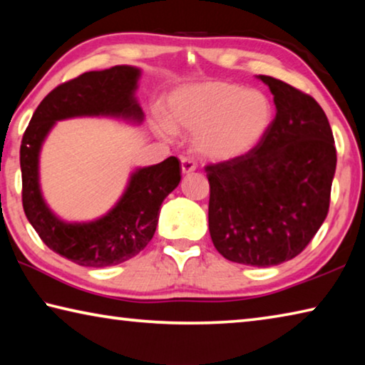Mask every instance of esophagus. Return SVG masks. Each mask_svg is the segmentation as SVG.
Segmentation results:
<instances>
[{
  "mask_svg": "<svg viewBox=\"0 0 365 365\" xmlns=\"http://www.w3.org/2000/svg\"><path fill=\"white\" fill-rule=\"evenodd\" d=\"M180 164H182V174L183 175L185 174H191V172L196 170V164L191 159H188V158H182Z\"/></svg>",
  "mask_w": 365,
  "mask_h": 365,
  "instance_id": "esophagus-1",
  "label": "esophagus"
}]
</instances>
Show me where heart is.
<instances>
[{
    "label": "heart",
    "instance_id": "1",
    "mask_svg": "<svg viewBox=\"0 0 365 365\" xmlns=\"http://www.w3.org/2000/svg\"><path fill=\"white\" fill-rule=\"evenodd\" d=\"M272 119L274 109L262 91L212 80L172 91L164 117H154L153 128L164 140L174 132L193 133L191 145L197 156L225 163L256 150Z\"/></svg>",
    "mask_w": 365,
    "mask_h": 365
}]
</instances>
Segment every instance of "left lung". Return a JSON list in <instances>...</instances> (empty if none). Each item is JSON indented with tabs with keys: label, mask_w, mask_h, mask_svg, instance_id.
Returning a JSON list of instances; mask_svg holds the SVG:
<instances>
[{
	"label": "left lung",
	"mask_w": 365,
	"mask_h": 365,
	"mask_svg": "<svg viewBox=\"0 0 365 365\" xmlns=\"http://www.w3.org/2000/svg\"><path fill=\"white\" fill-rule=\"evenodd\" d=\"M257 78L274 95L275 119L256 150L209 165V233L232 262L270 267L306 248L329 212L336 150L319 103L282 80Z\"/></svg>",
	"instance_id": "obj_1"
}]
</instances>
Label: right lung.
<instances>
[{"mask_svg": "<svg viewBox=\"0 0 365 365\" xmlns=\"http://www.w3.org/2000/svg\"><path fill=\"white\" fill-rule=\"evenodd\" d=\"M141 69L114 66L85 72L54 88L32 115L21 145L22 205L30 224L49 250L83 267H108L137 256L156 232L160 205L180 183V163H163L132 170L125 190L101 217L67 222L54 214L40 185V154L56 122L76 117H109L141 125L137 100Z\"/></svg>", "mask_w": 365, "mask_h": 365, "instance_id": "right-lung-1", "label": "right lung"}]
</instances>
